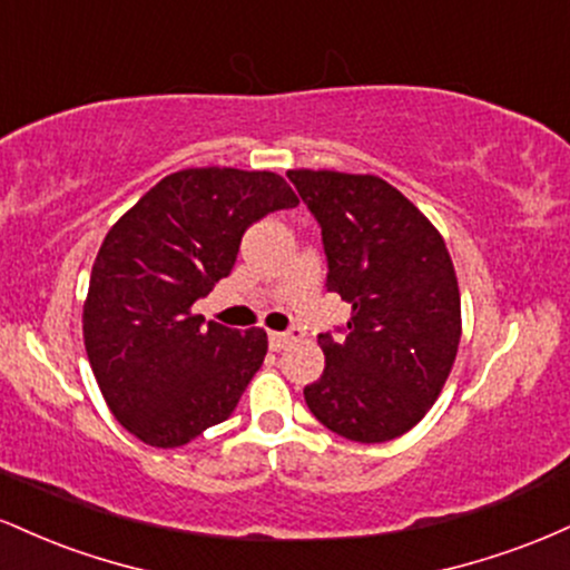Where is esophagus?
Returning <instances> with one entry per match:
<instances>
[{
	"label": "esophagus",
	"instance_id": "1",
	"mask_svg": "<svg viewBox=\"0 0 570 570\" xmlns=\"http://www.w3.org/2000/svg\"><path fill=\"white\" fill-rule=\"evenodd\" d=\"M303 337V332L299 330H289V332H271V348L273 351H284L286 345H292L294 340Z\"/></svg>",
	"mask_w": 570,
	"mask_h": 570
}]
</instances>
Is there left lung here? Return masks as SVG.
Returning a JSON list of instances; mask_svg holds the SVG:
<instances>
[{"label":"left lung","mask_w":570,"mask_h":570,"mask_svg":"<svg viewBox=\"0 0 570 570\" xmlns=\"http://www.w3.org/2000/svg\"><path fill=\"white\" fill-rule=\"evenodd\" d=\"M286 176L322 227L326 292L351 303V322L318 335L326 367L305 385V404L345 440H396L431 410L461 343V294L448 246L377 176Z\"/></svg>","instance_id":"1"}]
</instances>
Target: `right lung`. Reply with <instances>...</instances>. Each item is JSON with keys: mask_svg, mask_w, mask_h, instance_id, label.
<instances>
[{"mask_svg": "<svg viewBox=\"0 0 570 570\" xmlns=\"http://www.w3.org/2000/svg\"><path fill=\"white\" fill-rule=\"evenodd\" d=\"M297 203L278 174L187 168L107 233L85 299V351L109 410L141 442L181 448L233 415L267 335L203 324L189 307L230 276L254 222Z\"/></svg>", "mask_w": 570, "mask_h": 570, "instance_id": "right-lung-1", "label": "right lung"}]
</instances>
